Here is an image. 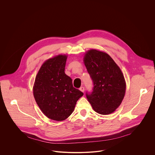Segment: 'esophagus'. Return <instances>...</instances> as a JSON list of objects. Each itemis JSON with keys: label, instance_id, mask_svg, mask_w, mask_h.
Returning a JSON list of instances; mask_svg holds the SVG:
<instances>
[{"label": "esophagus", "instance_id": "esophagus-1", "mask_svg": "<svg viewBox=\"0 0 155 155\" xmlns=\"http://www.w3.org/2000/svg\"><path fill=\"white\" fill-rule=\"evenodd\" d=\"M80 90L81 92H84V87H83V86L80 87Z\"/></svg>", "mask_w": 155, "mask_h": 155}]
</instances>
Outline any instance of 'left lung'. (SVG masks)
<instances>
[{
    "instance_id": "8db88e82",
    "label": "left lung",
    "mask_w": 155,
    "mask_h": 155,
    "mask_svg": "<svg viewBox=\"0 0 155 155\" xmlns=\"http://www.w3.org/2000/svg\"><path fill=\"white\" fill-rule=\"evenodd\" d=\"M83 61L94 86L91 93H86L87 101L99 114L113 113L125 95L126 81L121 69L107 53L94 49L86 52Z\"/></svg>"
}]
</instances>
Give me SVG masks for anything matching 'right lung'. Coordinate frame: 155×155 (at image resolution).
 Segmentation results:
<instances>
[{
  "label": "right lung",
  "mask_w": 155,
  "mask_h": 155,
  "mask_svg": "<svg viewBox=\"0 0 155 155\" xmlns=\"http://www.w3.org/2000/svg\"><path fill=\"white\" fill-rule=\"evenodd\" d=\"M67 58L65 54H59L47 60L38 71L33 87L35 100L41 112L58 121L72 114L77 101L83 95L64 72Z\"/></svg>",
  "instance_id": "right-lung-1"
}]
</instances>
